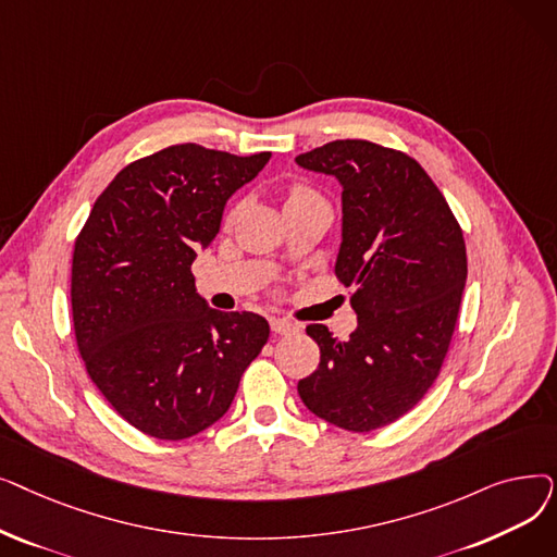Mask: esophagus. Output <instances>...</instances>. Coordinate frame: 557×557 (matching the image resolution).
<instances>
[{
  "label": "esophagus",
  "mask_w": 557,
  "mask_h": 557,
  "mask_svg": "<svg viewBox=\"0 0 557 557\" xmlns=\"http://www.w3.org/2000/svg\"><path fill=\"white\" fill-rule=\"evenodd\" d=\"M271 330L275 334H294V332H298V325L290 323V320H284V318H271Z\"/></svg>",
  "instance_id": "esophagus-1"
}]
</instances>
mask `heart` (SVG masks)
Returning a JSON list of instances; mask_svg holds the SVG:
<instances>
[{"instance_id":"obj_1","label":"heart","mask_w":557,"mask_h":557,"mask_svg":"<svg viewBox=\"0 0 557 557\" xmlns=\"http://www.w3.org/2000/svg\"><path fill=\"white\" fill-rule=\"evenodd\" d=\"M313 194L315 191L311 187H307V185H294V187H288V191H286V205L288 202H296L300 198H307V196H313Z\"/></svg>"}]
</instances>
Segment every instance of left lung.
Masks as SVG:
<instances>
[{"label": "left lung", "mask_w": 557, "mask_h": 557, "mask_svg": "<svg viewBox=\"0 0 557 557\" xmlns=\"http://www.w3.org/2000/svg\"><path fill=\"white\" fill-rule=\"evenodd\" d=\"M296 162L343 185L334 273L355 286L349 305L359 315L347 341L325 325L307 327L320 363L298 393L313 416L368 433L411 411L441 374L467 280L462 230L443 191L404 151L336 139Z\"/></svg>", "instance_id": "obj_1"}]
</instances>
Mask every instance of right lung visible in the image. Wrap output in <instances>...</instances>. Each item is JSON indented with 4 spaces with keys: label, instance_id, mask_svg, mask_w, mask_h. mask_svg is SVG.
Wrapping results in <instances>:
<instances>
[{
    "label": "right lung",
    "instance_id": "right-lung-1",
    "mask_svg": "<svg viewBox=\"0 0 557 557\" xmlns=\"http://www.w3.org/2000/svg\"><path fill=\"white\" fill-rule=\"evenodd\" d=\"M269 160L166 146L116 173L78 232L76 347L108 404L146 435L185 441L212 426L269 341L267 318L208 307L191 273L227 198Z\"/></svg>",
    "mask_w": 557,
    "mask_h": 557
}]
</instances>
